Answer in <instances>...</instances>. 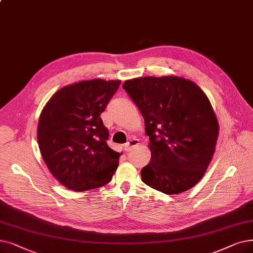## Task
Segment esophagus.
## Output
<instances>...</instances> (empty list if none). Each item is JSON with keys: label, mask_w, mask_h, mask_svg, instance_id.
<instances>
[{"label": "esophagus", "mask_w": 253, "mask_h": 253, "mask_svg": "<svg viewBox=\"0 0 253 253\" xmlns=\"http://www.w3.org/2000/svg\"><path fill=\"white\" fill-rule=\"evenodd\" d=\"M138 145H139V140L137 138H131V139L128 140V142L125 145V150L127 152H129V151L132 150L133 148L137 147Z\"/></svg>", "instance_id": "esophagus-1"}]
</instances>
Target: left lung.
Masks as SVG:
<instances>
[{
    "label": "left lung",
    "mask_w": 253,
    "mask_h": 253,
    "mask_svg": "<svg viewBox=\"0 0 253 253\" xmlns=\"http://www.w3.org/2000/svg\"><path fill=\"white\" fill-rule=\"evenodd\" d=\"M123 87L145 119L151 160L141 180L166 194L192 188L210 164L219 125L201 87L178 76H145Z\"/></svg>",
    "instance_id": "8db88e82"
}]
</instances>
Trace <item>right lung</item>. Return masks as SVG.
I'll return each mask as SVG.
<instances>
[{
    "mask_svg": "<svg viewBox=\"0 0 253 253\" xmlns=\"http://www.w3.org/2000/svg\"><path fill=\"white\" fill-rule=\"evenodd\" d=\"M121 81L91 80L66 85L43 107L37 140L50 173L65 187L85 191L111 182L122 154L106 144L100 114Z\"/></svg>",
    "mask_w": 253,
    "mask_h": 253,
    "instance_id": "obj_1",
    "label": "right lung"
}]
</instances>
